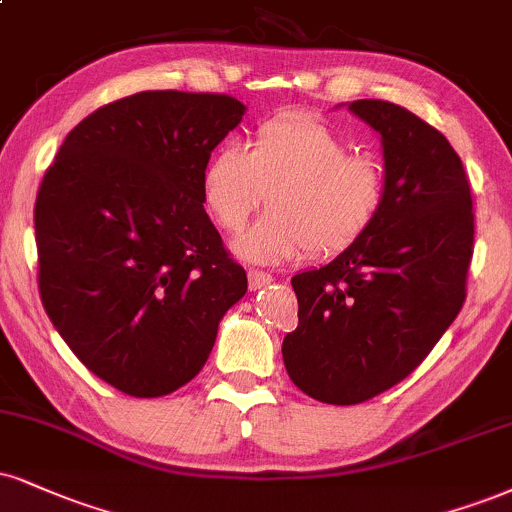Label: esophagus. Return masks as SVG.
<instances>
[{
    "label": "esophagus",
    "instance_id": "1",
    "mask_svg": "<svg viewBox=\"0 0 512 512\" xmlns=\"http://www.w3.org/2000/svg\"><path fill=\"white\" fill-rule=\"evenodd\" d=\"M272 281H274V276L267 274V272H257V269H250V272H248L250 291H260V288L269 286Z\"/></svg>",
    "mask_w": 512,
    "mask_h": 512
}]
</instances>
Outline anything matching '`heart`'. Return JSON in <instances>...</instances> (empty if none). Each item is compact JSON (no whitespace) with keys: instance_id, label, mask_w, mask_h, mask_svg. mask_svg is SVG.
<instances>
[{"instance_id":"obj_1","label":"heart","mask_w":512,"mask_h":512,"mask_svg":"<svg viewBox=\"0 0 512 512\" xmlns=\"http://www.w3.org/2000/svg\"><path fill=\"white\" fill-rule=\"evenodd\" d=\"M350 150L348 138L317 119L264 121L248 140V150L224 145L207 159L202 200L229 233L243 229L264 200L272 205L233 240L240 260L279 264L312 248L319 255H336L372 229L389 193L384 162Z\"/></svg>"}]
</instances>
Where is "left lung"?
Here are the masks:
<instances>
[{
	"label": "left lung",
	"mask_w": 512,
	"mask_h": 512,
	"mask_svg": "<svg viewBox=\"0 0 512 512\" xmlns=\"http://www.w3.org/2000/svg\"><path fill=\"white\" fill-rule=\"evenodd\" d=\"M348 109L379 133L389 193L355 245L293 276L298 326L281 346L293 384L331 405L374 398L429 355L465 303L474 240L470 183L451 143L398 104Z\"/></svg>",
	"instance_id": "8db88e82"
}]
</instances>
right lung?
I'll return each instance as SVG.
<instances>
[{
  "label": "right lung",
  "instance_id": "add662e5",
  "mask_svg": "<svg viewBox=\"0 0 512 512\" xmlns=\"http://www.w3.org/2000/svg\"><path fill=\"white\" fill-rule=\"evenodd\" d=\"M243 114L229 95L138 92L80 121L42 178V305L78 360L128 396L188 384L248 291L202 207V169Z\"/></svg>",
  "mask_w": 512,
  "mask_h": 512
}]
</instances>
